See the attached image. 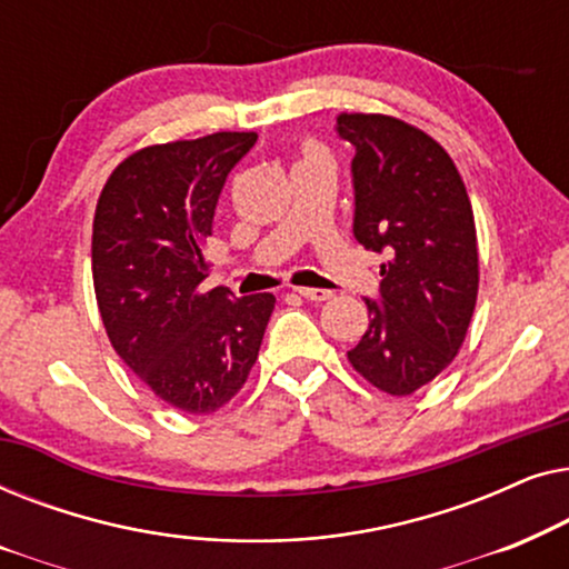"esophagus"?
Here are the masks:
<instances>
[{
	"label": "esophagus",
	"mask_w": 569,
	"mask_h": 569,
	"mask_svg": "<svg viewBox=\"0 0 569 569\" xmlns=\"http://www.w3.org/2000/svg\"><path fill=\"white\" fill-rule=\"evenodd\" d=\"M295 292H298L300 298L313 300V302H323V300H331L333 298L331 290H321V287H298V290H295Z\"/></svg>",
	"instance_id": "obj_1"
}]
</instances>
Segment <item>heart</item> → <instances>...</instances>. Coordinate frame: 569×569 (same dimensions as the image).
Segmentation results:
<instances>
[{"label":"heart","instance_id":"obj_1","mask_svg":"<svg viewBox=\"0 0 569 569\" xmlns=\"http://www.w3.org/2000/svg\"><path fill=\"white\" fill-rule=\"evenodd\" d=\"M306 158H326V154L318 144H306Z\"/></svg>","mask_w":569,"mask_h":569}]
</instances>
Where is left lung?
I'll return each mask as SVG.
<instances>
[{"label":"left lung","instance_id":"left-lung-1","mask_svg":"<svg viewBox=\"0 0 569 569\" xmlns=\"http://www.w3.org/2000/svg\"><path fill=\"white\" fill-rule=\"evenodd\" d=\"M355 144V238L380 263V298L349 365L391 396H409L453 362L479 292L477 224L450 154L422 129L383 113H339Z\"/></svg>","mask_w":569,"mask_h":569}]
</instances>
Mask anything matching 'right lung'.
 Instances as JSON below:
<instances>
[{
    "label": "right lung",
    "mask_w": 569,
    "mask_h": 569,
    "mask_svg": "<svg viewBox=\"0 0 569 569\" xmlns=\"http://www.w3.org/2000/svg\"><path fill=\"white\" fill-rule=\"evenodd\" d=\"M256 131H217L131 152L100 191L92 284L116 355L186 415H212L248 380L274 295L204 290V240L224 178Z\"/></svg>",
    "instance_id": "right-lung-1"
}]
</instances>
